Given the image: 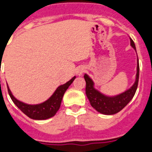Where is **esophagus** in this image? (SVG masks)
<instances>
[{"mask_svg":"<svg viewBox=\"0 0 152 152\" xmlns=\"http://www.w3.org/2000/svg\"><path fill=\"white\" fill-rule=\"evenodd\" d=\"M85 71H86V68H85V66H80L79 67H77L76 68V75L77 76H82V74L85 72Z\"/></svg>","mask_w":152,"mask_h":152,"instance_id":"34e87169","label":"esophagus"}]
</instances>
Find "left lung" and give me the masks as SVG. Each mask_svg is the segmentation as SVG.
Returning a JSON list of instances; mask_svg holds the SVG:
<instances>
[{
  "mask_svg": "<svg viewBox=\"0 0 152 152\" xmlns=\"http://www.w3.org/2000/svg\"><path fill=\"white\" fill-rule=\"evenodd\" d=\"M130 45L136 51L135 44L131 38ZM84 78L86 82V96L89 100L91 106L99 113H102L103 115H114L124 108L132 100L136 93L137 84H138V78H139L138 58L137 59V73H136L134 85L123 93H121L116 95H106L100 92L99 89H97L94 87V82L90 78V76H88L87 74H85Z\"/></svg>",
  "mask_w": 152,
  "mask_h": 152,
  "instance_id": "8db88e82",
  "label": "left lung"
}]
</instances>
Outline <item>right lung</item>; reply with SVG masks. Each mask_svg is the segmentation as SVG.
<instances>
[{
	"instance_id": "obj_1",
	"label": "right lung",
	"mask_w": 152,
	"mask_h": 152,
	"mask_svg": "<svg viewBox=\"0 0 152 152\" xmlns=\"http://www.w3.org/2000/svg\"><path fill=\"white\" fill-rule=\"evenodd\" d=\"M75 79H76V76H73L69 81L58 86L56 90L53 92V94L50 96L46 101L39 104H28V103L21 102L12 94L8 85H7V89H8L9 94L10 96L12 101L22 112L31 119L41 121V120H46L49 118L53 117V115L56 114L58 109L60 108L64 94Z\"/></svg>"
}]
</instances>
